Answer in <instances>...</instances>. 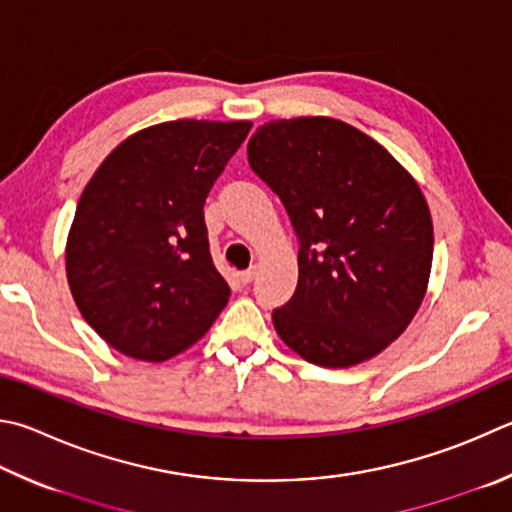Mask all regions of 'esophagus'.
Segmentation results:
<instances>
[{
    "instance_id": "1",
    "label": "esophagus",
    "mask_w": 512,
    "mask_h": 512,
    "mask_svg": "<svg viewBox=\"0 0 512 512\" xmlns=\"http://www.w3.org/2000/svg\"><path fill=\"white\" fill-rule=\"evenodd\" d=\"M255 275H257V266H250L248 271H241L239 273V280H241V284H250L255 280Z\"/></svg>"
}]
</instances>
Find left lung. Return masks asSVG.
<instances>
[{
    "label": "left lung",
    "instance_id": "left-lung-1",
    "mask_svg": "<svg viewBox=\"0 0 512 512\" xmlns=\"http://www.w3.org/2000/svg\"><path fill=\"white\" fill-rule=\"evenodd\" d=\"M248 163L300 239L297 288L273 311L284 345L333 369L378 356L410 327L430 282L432 215L414 176L329 116L257 127Z\"/></svg>",
    "mask_w": 512,
    "mask_h": 512
}]
</instances>
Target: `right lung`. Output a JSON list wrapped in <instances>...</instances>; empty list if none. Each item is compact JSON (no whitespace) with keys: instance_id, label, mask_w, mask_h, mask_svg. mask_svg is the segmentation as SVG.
<instances>
[{"instance_id":"1","label":"right lung","mask_w":512,"mask_h":512,"mask_svg":"<svg viewBox=\"0 0 512 512\" xmlns=\"http://www.w3.org/2000/svg\"><path fill=\"white\" fill-rule=\"evenodd\" d=\"M250 127L194 118L145 127L89 179L64 259L82 318L109 347L170 360L224 311L230 286L212 264L203 203Z\"/></svg>"}]
</instances>
